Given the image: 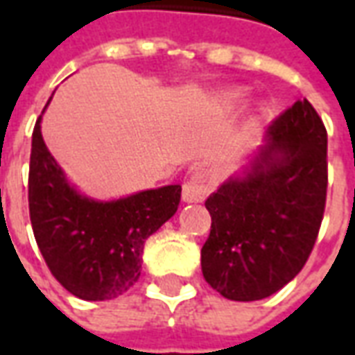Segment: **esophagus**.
I'll use <instances>...</instances> for the list:
<instances>
[{
  "mask_svg": "<svg viewBox=\"0 0 355 355\" xmlns=\"http://www.w3.org/2000/svg\"><path fill=\"white\" fill-rule=\"evenodd\" d=\"M213 192V171L205 163H198L192 175L182 186V200L188 203H200Z\"/></svg>",
  "mask_w": 355,
  "mask_h": 355,
  "instance_id": "obj_1",
  "label": "esophagus"
}]
</instances>
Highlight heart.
<instances>
[{
	"label": "heart",
	"mask_w": 355,
	"mask_h": 355,
	"mask_svg": "<svg viewBox=\"0 0 355 355\" xmlns=\"http://www.w3.org/2000/svg\"><path fill=\"white\" fill-rule=\"evenodd\" d=\"M243 98H245V91H241V89H230V91H224L220 94V104L226 110H232L239 106L243 102Z\"/></svg>",
	"instance_id": "heart-1"
}]
</instances>
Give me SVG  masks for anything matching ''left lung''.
<instances>
[{
	"label": "left lung",
	"instance_id": "obj_1",
	"mask_svg": "<svg viewBox=\"0 0 355 355\" xmlns=\"http://www.w3.org/2000/svg\"><path fill=\"white\" fill-rule=\"evenodd\" d=\"M325 198L327 131L304 98L272 121L243 177H230L205 201V282L239 302L277 293L312 253Z\"/></svg>",
	"mask_w": 355,
	"mask_h": 355
}]
</instances>
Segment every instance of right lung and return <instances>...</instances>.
Masks as SVG:
<instances>
[{"mask_svg": "<svg viewBox=\"0 0 355 355\" xmlns=\"http://www.w3.org/2000/svg\"><path fill=\"white\" fill-rule=\"evenodd\" d=\"M32 132L28 205L32 230L51 274L73 297L110 300L139 282L146 239L177 213L180 184L116 201L81 196L58 167L42 137Z\"/></svg>", "mask_w": 355, "mask_h": 355, "instance_id": "add662e5", "label": "right lung"}]
</instances>
